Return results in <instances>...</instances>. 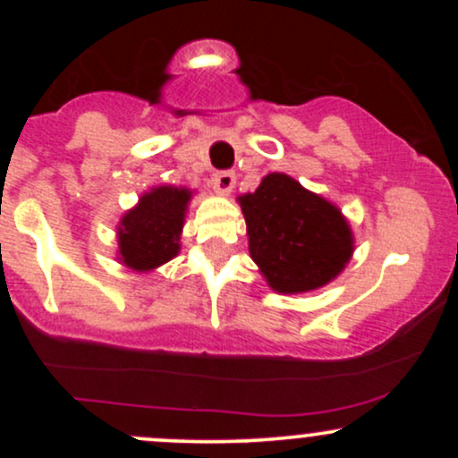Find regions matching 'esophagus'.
<instances>
[{
  "mask_svg": "<svg viewBox=\"0 0 458 458\" xmlns=\"http://www.w3.org/2000/svg\"><path fill=\"white\" fill-rule=\"evenodd\" d=\"M236 185V174L233 170H222V172H215L213 174V187L217 189L219 193H230Z\"/></svg>",
  "mask_w": 458,
  "mask_h": 458,
  "instance_id": "obj_1",
  "label": "esophagus"
}]
</instances>
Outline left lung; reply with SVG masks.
<instances>
[{
    "label": "left lung",
    "instance_id": "obj_1",
    "mask_svg": "<svg viewBox=\"0 0 458 458\" xmlns=\"http://www.w3.org/2000/svg\"><path fill=\"white\" fill-rule=\"evenodd\" d=\"M239 202L250 254L273 291H314L334 280L353 254L351 228L338 208L291 176L269 174Z\"/></svg>",
    "mask_w": 458,
    "mask_h": 458
}]
</instances>
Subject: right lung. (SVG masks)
<instances>
[{
  "label": "right lung",
  "instance_id": "right-lung-1",
  "mask_svg": "<svg viewBox=\"0 0 458 458\" xmlns=\"http://www.w3.org/2000/svg\"><path fill=\"white\" fill-rule=\"evenodd\" d=\"M191 193L157 187L123 217L118 228L120 260L135 271H150L178 254L185 208Z\"/></svg>",
  "mask_w": 458,
  "mask_h": 458
}]
</instances>
